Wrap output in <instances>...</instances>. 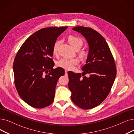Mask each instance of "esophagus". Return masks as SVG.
Instances as JSON below:
<instances>
[{"label": "esophagus", "mask_w": 134, "mask_h": 134, "mask_svg": "<svg viewBox=\"0 0 134 134\" xmlns=\"http://www.w3.org/2000/svg\"><path fill=\"white\" fill-rule=\"evenodd\" d=\"M67 70H65V75H67Z\"/></svg>", "instance_id": "1"}]
</instances>
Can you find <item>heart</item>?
<instances>
[{
	"mask_svg": "<svg viewBox=\"0 0 134 134\" xmlns=\"http://www.w3.org/2000/svg\"><path fill=\"white\" fill-rule=\"evenodd\" d=\"M68 42L75 49L77 47H80L83 45V41L80 38L74 37V36H69L68 38ZM60 45V42L56 41L53 46V53L54 55H56L58 51V48ZM79 60L77 57L72 58V59H67V58H63L60 61L57 62V65L60 67L66 69H72L74 68L75 66L79 63Z\"/></svg>",
	"mask_w": 134,
	"mask_h": 134,
	"instance_id": "heart-1",
	"label": "heart"
}]
</instances>
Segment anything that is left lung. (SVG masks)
I'll return each instance as SVG.
<instances>
[{
    "label": "left lung",
    "mask_w": 134,
    "mask_h": 134,
    "mask_svg": "<svg viewBox=\"0 0 134 134\" xmlns=\"http://www.w3.org/2000/svg\"><path fill=\"white\" fill-rule=\"evenodd\" d=\"M72 30L85 38L89 52L82 73L68 72L71 100L81 108L91 109L101 104L109 93L117 74L115 62L105 39L99 33L83 26ZM85 74L90 77L85 76Z\"/></svg>",
    "instance_id": "left-lung-1"
}]
</instances>
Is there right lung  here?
I'll list each match as a JSON object with an SVG mask.
<instances>
[{
    "mask_svg": "<svg viewBox=\"0 0 134 134\" xmlns=\"http://www.w3.org/2000/svg\"><path fill=\"white\" fill-rule=\"evenodd\" d=\"M67 28L41 29L26 39L16 54L13 65L16 88L22 99L32 107L42 108L54 101L57 82L65 70L53 68V48Z\"/></svg>",
    "mask_w": 134,
    "mask_h": 134,
    "instance_id": "right-lung-1",
    "label": "right lung"
}]
</instances>
